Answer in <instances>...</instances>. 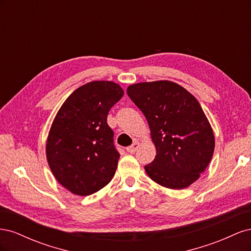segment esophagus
Wrapping results in <instances>:
<instances>
[{
	"instance_id": "esophagus-1",
	"label": "esophagus",
	"mask_w": 251,
	"mask_h": 251,
	"mask_svg": "<svg viewBox=\"0 0 251 251\" xmlns=\"http://www.w3.org/2000/svg\"><path fill=\"white\" fill-rule=\"evenodd\" d=\"M138 148H139V142L138 141H134V143L132 144V146L126 148V151H128V153H135L136 150H137Z\"/></svg>"
}]
</instances>
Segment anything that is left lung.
Wrapping results in <instances>:
<instances>
[{"instance_id": "1", "label": "left lung", "mask_w": 251, "mask_h": 251, "mask_svg": "<svg viewBox=\"0 0 251 251\" xmlns=\"http://www.w3.org/2000/svg\"><path fill=\"white\" fill-rule=\"evenodd\" d=\"M126 93L146 116L156 148L154 161L144 166L149 177L172 189L193 184L215 151L214 131L199 101L170 80L134 83Z\"/></svg>"}]
</instances>
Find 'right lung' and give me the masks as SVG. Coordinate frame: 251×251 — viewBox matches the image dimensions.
<instances>
[{"instance_id":"add662e5","label":"right lung","mask_w":251,"mask_h":251,"mask_svg":"<svg viewBox=\"0 0 251 251\" xmlns=\"http://www.w3.org/2000/svg\"><path fill=\"white\" fill-rule=\"evenodd\" d=\"M124 93L114 81H90L75 90L55 115L46 156L53 176L72 194L92 195L115 174L120 155L107 116Z\"/></svg>"}]
</instances>
